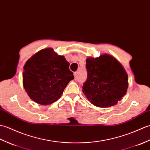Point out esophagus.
<instances>
[{
    "label": "esophagus",
    "mask_w": 150,
    "mask_h": 150,
    "mask_svg": "<svg viewBox=\"0 0 150 150\" xmlns=\"http://www.w3.org/2000/svg\"><path fill=\"white\" fill-rule=\"evenodd\" d=\"M74 77H75V78H76V79H77V78H78V72H74Z\"/></svg>",
    "instance_id": "esophagus-1"
}]
</instances>
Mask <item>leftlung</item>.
<instances>
[{
  "label": "left lung",
  "mask_w": 150,
  "mask_h": 150,
  "mask_svg": "<svg viewBox=\"0 0 150 150\" xmlns=\"http://www.w3.org/2000/svg\"><path fill=\"white\" fill-rule=\"evenodd\" d=\"M87 78L82 91L92 104L101 108L114 106L124 96L128 75L117 59L108 54L86 60Z\"/></svg>",
  "instance_id": "obj_1"
}]
</instances>
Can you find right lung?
<instances>
[{"label": "right lung", "mask_w": 150, "mask_h": 150, "mask_svg": "<svg viewBox=\"0 0 150 150\" xmlns=\"http://www.w3.org/2000/svg\"><path fill=\"white\" fill-rule=\"evenodd\" d=\"M23 85L31 99L40 105H50L61 97L69 81L74 79L69 63L52 49L40 51L26 62Z\"/></svg>", "instance_id": "right-lung-1"}]
</instances>
